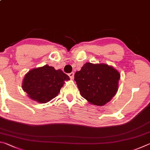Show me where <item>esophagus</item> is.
Listing matches in <instances>:
<instances>
[{
    "label": "esophagus",
    "mask_w": 150,
    "mask_h": 150,
    "mask_svg": "<svg viewBox=\"0 0 150 150\" xmlns=\"http://www.w3.org/2000/svg\"><path fill=\"white\" fill-rule=\"evenodd\" d=\"M68 76H69V77L70 78V79H73L74 76V72H71V73L68 74Z\"/></svg>",
    "instance_id": "34e87169"
}]
</instances>
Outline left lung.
<instances>
[{"label": "left lung", "instance_id": "left-lung-1", "mask_svg": "<svg viewBox=\"0 0 150 150\" xmlns=\"http://www.w3.org/2000/svg\"><path fill=\"white\" fill-rule=\"evenodd\" d=\"M120 76L116 69L107 64L87 62L75 73L74 80L83 98L102 106L116 94Z\"/></svg>", "mask_w": 150, "mask_h": 150}]
</instances>
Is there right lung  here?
<instances>
[{"label": "right lung", "instance_id": "add662e5", "mask_svg": "<svg viewBox=\"0 0 150 150\" xmlns=\"http://www.w3.org/2000/svg\"><path fill=\"white\" fill-rule=\"evenodd\" d=\"M68 80L69 76L61 70L46 64L29 71L23 79L22 88L31 99L45 103L54 98L64 80Z\"/></svg>", "mask_w": 150, "mask_h": 150}]
</instances>
